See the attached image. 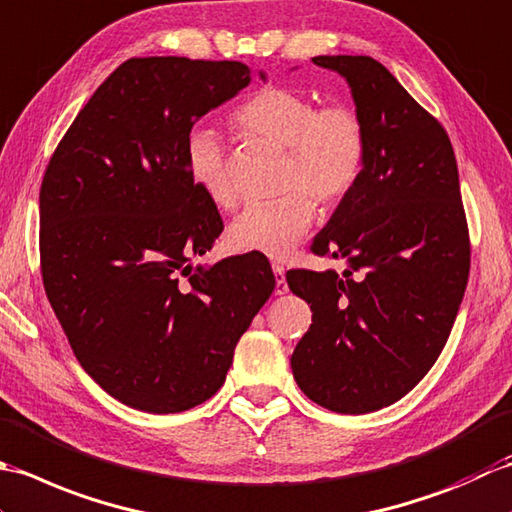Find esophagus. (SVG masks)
Here are the masks:
<instances>
[{"label":"esophagus","mask_w":512,"mask_h":512,"mask_svg":"<svg viewBox=\"0 0 512 512\" xmlns=\"http://www.w3.org/2000/svg\"><path fill=\"white\" fill-rule=\"evenodd\" d=\"M271 269H274V276H276V287H274V291L278 296H283V294H287V280H285V267L280 265V263H274L271 265Z\"/></svg>","instance_id":"esophagus-1"}]
</instances>
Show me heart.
I'll use <instances>...</instances> for the list:
<instances>
[{
	"instance_id": "1",
	"label": "heart",
	"mask_w": 512,
	"mask_h": 512,
	"mask_svg": "<svg viewBox=\"0 0 512 512\" xmlns=\"http://www.w3.org/2000/svg\"><path fill=\"white\" fill-rule=\"evenodd\" d=\"M234 128L245 139L283 148L274 201L252 203L227 227L232 252L283 258L314 221L316 207L331 212L356 190L369 156L364 117L347 101L320 103L307 90L265 86L238 103ZM185 170L216 207L236 205L229 154L221 134L194 128L185 139Z\"/></svg>"
}]
</instances>
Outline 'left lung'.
Instances as JSON below:
<instances>
[{
	"instance_id": "1",
	"label": "left lung",
	"mask_w": 512,
	"mask_h": 512,
	"mask_svg": "<svg viewBox=\"0 0 512 512\" xmlns=\"http://www.w3.org/2000/svg\"><path fill=\"white\" fill-rule=\"evenodd\" d=\"M347 77L369 132L367 168L314 238L338 271H287L311 302L291 371L309 400L371 413L404 398L440 358L471 271L460 174L444 125L380 61L314 57Z\"/></svg>"
}]
</instances>
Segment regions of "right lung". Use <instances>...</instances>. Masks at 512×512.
I'll list each match as a JSON object with an SVG mask.
<instances>
[{"label": "right lung", "instance_id": "obj_1", "mask_svg": "<svg viewBox=\"0 0 512 512\" xmlns=\"http://www.w3.org/2000/svg\"><path fill=\"white\" fill-rule=\"evenodd\" d=\"M249 79L241 61H123L44 172L39 260L50 307L81 367L132 409L181 413L212 398L274 291L258 254L190 265L223 218L187 176L185 139Z\"/></svg>", "mask_w": 512, "mask_h": 512}]
</instances>
